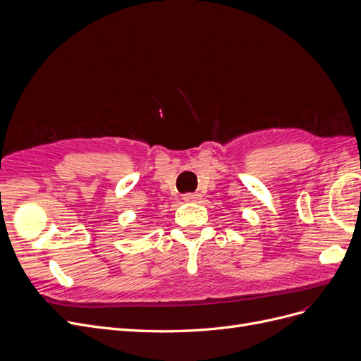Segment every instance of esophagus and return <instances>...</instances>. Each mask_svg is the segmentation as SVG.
Instances as JSON below:
<instances>
[{
    "label": "esophagus",
    "mask_w": 361,
    "mask_h": 361,
    "mask_svg": "<svg viewBox=\"0 0 361 361\" xmlns=\"http://www.w3.org/2000/svg\"><path fill=\"white\" fill-rule=\"evenodd\" d=\"M198 197H197V194H185L183 195V200L185 201H195Z\"/></svg>",
    "instance_id": "obj_1"
}]
</instances>
